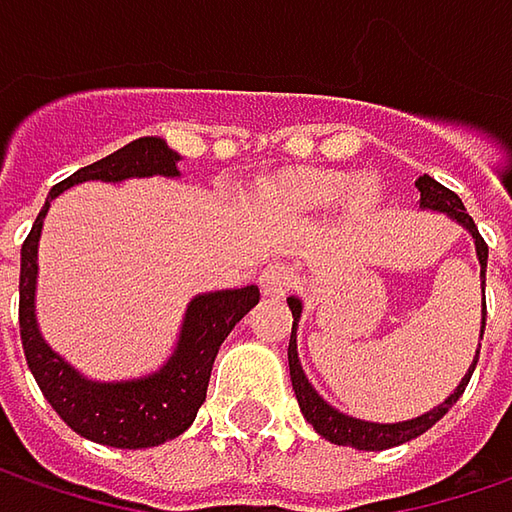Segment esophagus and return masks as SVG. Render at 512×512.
Wrapping results in <instances>:
<instances>
[{"label": "esophagus", "instance_id": "34e87169", "mask_svg": "<svg viewBox=\"0 0 512 512\" xmlns=\"http://www.w3.org/2000/svg\"><path fill=\"white\" fill-rule=\"evenodd\" d=\"M293 267L287 265H267L262 273H259V287H262V293L270 296V299H276V296H285L287 290L293 287Z\"/></svg>", "mask_w": 512, "mask_h": 512}]
</instances>
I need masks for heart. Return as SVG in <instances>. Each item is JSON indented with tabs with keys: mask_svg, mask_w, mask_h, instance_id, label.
Segmentation results:
<instances>
[{
	"mask_svg": "<svg viewBox=\"0 0 512 512\" xmlns=\"http://www.w3.org/2000/svg\"><path fill=\"white\" fill-rule=\"evenodd\" d=\"M347 196H350V207L362 213L376 205L379 187L370 179H362L353 187V179L336 170H307L287 179V199L302 210H327L342 205Z\"/></svg>",
	"mask_w": 512,
	"mask_h": 512,
	"instance_id": "b5f03b06",
	"label": "heart"
}]
</instances>
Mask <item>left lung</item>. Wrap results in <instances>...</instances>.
<instances>
[{
  "label": "left lung",
  "instance_id": "obj_1",
  "mask_svg": "<svg viewBox=\"0 0 512 512\" xmlns=\"http://www.w3.org/2000/svg\"><path fill=\"white\" fill-rule=\"evenodd\" d=\"M419 202L416 207L419 210H430V213H442L447 216L450 222H456V225L462 227L470 233V239H473V247H476V259H479V279H482V299H484V273H487V245H484V239L479 236V227L476 222L467 216V210H464L462 199L453 193V190H447L444 185H439L436 179H430L427 173L419 176ZM287 305L293 310V330H290V344H287V364H290V382H293V393H296V402L302 407V416H305L307 422L313 424V430L327 439V442L333 444H342V447H356V450H387V447H396V444L404 442H413L416 436H422L427 433L433 424L442 419L444 413L453 407V404L459 402V396L464 393V387L470 382V376H473V370H476V362H479V350H482V336H484V322H487V310H484L482 302V330H479V347H476V356H473V362L467 367V373L462 376V382L456 384V390L439 402L436 407H430L427 413L422 416H416V419H404V422H367V419H356V416H347L342 413L339 407H333V404L327 402L325 396L310 384L307 379L305 367H302V359H299V344H296V327H299V319H302V299H296V296H290L287 299Z\"/></svg>",
  "mask_w": 512,
  "mask_h": 512
}]
</instances>
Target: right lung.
Returning a JSON list of instances; mask_svg holds the SVG:
<instances>
[{"mask_svg": "<svg viewBox=\"0 0 512 512\" xmlns=\"http://www.w3.org/2000/svg\"><path fill=\"white\" fill-rule=\"evenodd\" d=\"M182 156L159 136H139L125 148L76 170L65 182L50 187L45 207L39 210L22 245L19 267V327L30 373L45 393L50 407L82 439L122 450L159 447L182 436L193 424L207 396L210 367L230 330L259 305V287H230L196 293L185 307L176 342L168 359L156 370L130 379H90L79 367L56 353L36 316L39 287V239L50 202L82 182H128V179H179Z\"/></svg>", "mask_w": 512, "mask_h": 512, "instance_id": "obj_1", "label": "right lung"}]
</instances>
